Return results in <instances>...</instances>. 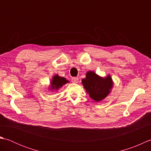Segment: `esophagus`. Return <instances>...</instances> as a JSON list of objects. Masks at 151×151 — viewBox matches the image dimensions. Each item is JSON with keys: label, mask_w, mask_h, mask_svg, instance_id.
I'll use <instances>...</instances> for the list:
<instances>
[{"label": "esophagus", "mask_w": 151, "mask_h": 151, "mask_svg": "<svg viewBox=\"0 0 151 151\" xmlns=\"http://www.w3.org/2000/svg\"><path fill=\"white\" fill-rule=\"evenodd\" d=\"M71 82L73 83H78V78H77V77H73L71 78Z\"/></svg>", "instance_id": "esophagus-1"}]
</instances>
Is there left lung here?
I'll return each mask as SVG.
<instances>
[{
	"mask_svg": "<svg viewBox=\"0 0 151 151\" xmlns=\"http://www.w3.org/2000/svg\"><path fill=\"white\" fill-rule=\"evenodd\" d=\"M82 83L89 97L96 102L101 101L106 97L114 84L110 75L102 78L91 70L86 73V77L82 79Z\"/></svg>",
	"mask_w": 151,
	"mask_h": 151,
	"instance_id": "1",
	"label": "left lung"
}]
</instances>
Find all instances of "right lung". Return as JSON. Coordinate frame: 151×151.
<instances>
[{
  "instance_id": "obj_1",
  "label": "right lung",
  "mask_w": 151,
  "mask_h": 151,
  "mask_svg": "<svg viewBox=\"0 0 151 151\" xmlns=\"http://www.w3.org/2000/svg\"><path fill=\"white\" fill-rule=\"evenodd\" d=\"M69 81H67L66 78L63 77H60L59 75H56L53 76L52 79V81H51L50 84V89L51 90H58L59 88H60L64 84L68 83Z\"/></svg>"
}]
</instances>
